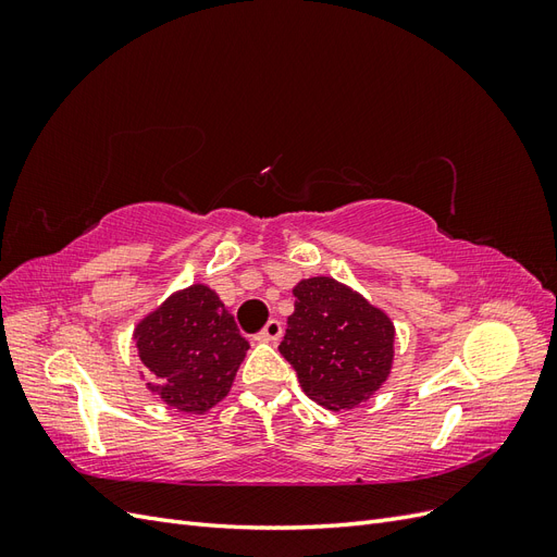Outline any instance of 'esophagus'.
<instances>
[{"label":"esophagus","mask_w":557,"mask_h":557,"mask_svg":"<svg viewBox=\"0 0 557 557\" xmlns=\"http://www.w3.org/2000/svg\"><path fill=\"white\" fill-rule=\"evenodd\" d=\"M281 334H283V325H281V320L274 318V320H269V323L264 325V330L258 334V339L276 344L281 339Z\"/></svg>","instance_id":"1"}]
</instances>
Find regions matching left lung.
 <instances>
[{"mask_svg": "<svg viewBox=\"0 0 557 557\" xmlns=\"http://www.w3.org/2000/svg\"><path fill=\"white\" fill-rule=\"evenodd\" d=\"M295 311L278 346L301 391L330 411H350L391 376L395 325L350 285L332 276L301 278Z\"/></svg>", "mask_w": 557, "mask_h": 557, "instance_id": "obj_1", "label": "left lung"}]
</instances>
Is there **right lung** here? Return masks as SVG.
<instances>
[{
	"label": "right lung",
	"instance_id": "1",
	"mask_svg": "<svg viewBox=\"0 0 557 557\" xmlns=\"http://www.w3.org/2000/svg\"><path fill=\"white\" fill-rule=\"evenodd\" d=\"M146 387L181 413H207L223 401L250 348L234 315L205 283L166 297L134 327Z\"/></svg>",
	"mask_w": 557,
	"mask_h": 557
}]
</instances>
